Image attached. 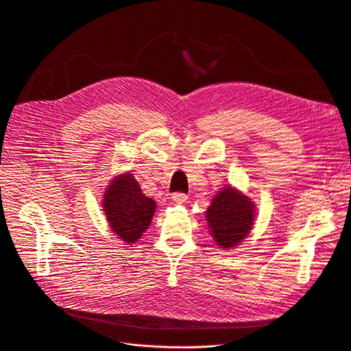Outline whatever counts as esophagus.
Listing matches in <instances>:
<instances>
[{
  "instance_id": "1",
  "label": "esophagus",
  "mask_w": 351,
  "mask_h": 351,
  "mask_svg": "<svg viewBox=\"0 0 351 351\" xmlns=\"http://www.w3.org/2000/svg\"><path fill=\"white\" fill-rule=\"evenodd\" d=\"M171 198L175 204H183V202L187 201V195L183 194V193H175V194H172Z\"/></svg>"
}]
</instances>
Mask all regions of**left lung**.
I'll use <instances>...</instances> for the list:
<instances>
[{"label": "left lung", "mask_w": 351, "mask_h": 351, "mask_svg": "<svg viewBox=\"0 0 351 351\" xmlns=\"http://www.w3.org/2000/svg\"><path fill=\"white\" fill-rule=\"evenodd\" d=\"M205 217L216 245L232 250L237 248L254 228L256 206L243 191L226 186L212 198Z\"/></svg>", "instance_id": "obj_1"}]
</instances>
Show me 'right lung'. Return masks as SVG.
Returning <instances> with one entry per match:
<instances>
[{
	"label": "right lung",
	"mask_w": 351,
	"mask_h": 351,
	"mask_svg": "<svg viewBox=\"0 0 351 351\" xmlns=\"http://www.w3.org/2000/svg\"><path fill=\"white\" fill-rule=\"evenodd\" d=\"M101 208L108 227L125 245L138 243L149 228L157 204L143 194L132 173L112 178L103 191Z\"/></svg>",
	"instance_id": "1"
}]
</instances>
